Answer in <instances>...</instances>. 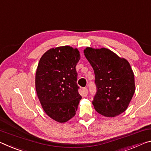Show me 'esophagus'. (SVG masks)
Wrapping results in <instances>:
<instances>
[{"instance_id": "esophagus-1", "label": "esophagus", "mask_w": 151, "mask_h": 151, "mask_svg": "<svg viewBox=\"0 0 151 151\" xmlns=\"http://www.w3.org/2000/svg\"><path fill=\"white\" fill-rule=\"evenodd\" d=\"M82 91H83V94L84 96H86L88 95V89L86 88H83L82 89Z\"/></svg>"}]
</instances>
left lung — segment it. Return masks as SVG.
Segmentation results:
<instances>
[{
  "label": "left lung",
  "instance_id": "obj_1",
  "mask_svg": "<svg viewBox=\"0 0 151 151\" xmlns=\"http://www.w3.org/2000/svg\"><path fill=\"white\" fill-rule=\"evenodd\" d=\"M83 53L95 74L97 92L92 104L96 112L106 117L124 112L135 92L134 76L130 63L104 47H86Z\"/></svg>",
  "mask_w": 151,
  "mask_h": 151
}]
</instances>
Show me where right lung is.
<instances>
[{
  "instance_id": "add662e5",
  "label": "right lung",
  "mask_w": 151,
  "mask_h": 151,
  "mask_svg": "<svg viewBox=\"0 0 151 151\" xmlns=\"http://www.w3.org/2000/svg\"><path fill=\"white\" fill-rule=\"evenodd\" d=\"M80 59L78 49L66 45L49 49L39 61L37 94L46 114L58 122H68L76 115L81 99L76 70Z\"/></svg>"
}]
</instances>
